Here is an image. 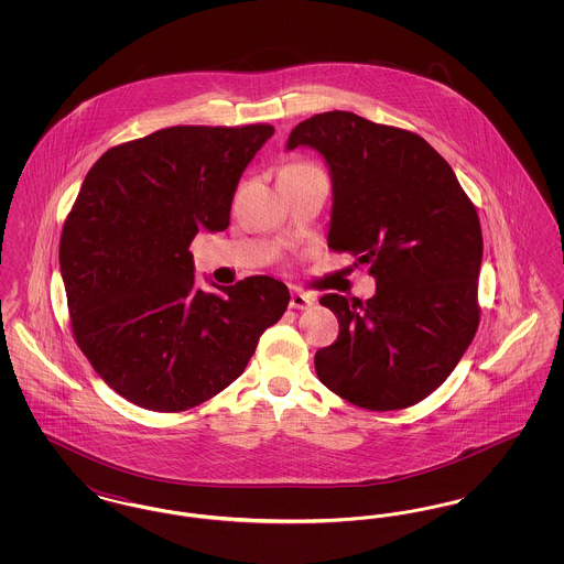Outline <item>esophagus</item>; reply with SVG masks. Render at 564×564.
Returning a JSON list of instances; mask_svg holds the SVG:
<instances>
[{"mask_svg":"<svg viewBox=\"0 0 564 564\" xmlns=\"http://www.w3.org/2000/svg\"><path fill=\"white\" fill-rule=\"evenodd\" d=\"M315 304V297L313 295L304 294V292H292V297H290V308H295V311H304V308H308V306H313Z\"/></svg>","mask_w":564,"mask_h":564,"instance_id":"1","label":"esophagus"}]
</instances>
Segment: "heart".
<instances>
[{
	"label": "heart",
	"instance_id": "1",
	"mask_svg": "<svg viewBox=\"0 0 564 564\" xmlns=\"http://www.w3.org/2000/svg\"><path fill=\"white\" fill-rule=\"evenodd\" d=\"M294 166H311V164H290L288 169H294Z\"/></svg>",
	"mask_w": 564,
	"mask_h": 564
}]
</instances>
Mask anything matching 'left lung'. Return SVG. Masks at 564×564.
Listing matches in <instances>:
<instances>
[{
	"mask_svg": "<svg viewBox=\"0 0 564 564\" xmlns=\"http://www.w3.org/2000/svg\"><path fill=\"white\" fill-rule=\"evenodd\" d=\"M313 148L332 177L327 245L366 264L376 294L323 295L338 340L315 355L323 384L368 410L425 400L455 370L478 323L482 228L455 171L416 133L325 111L288 150Z\"/></svg>",
	"mask_w": 564,
	"mask_h": 564,
	"instance_id": "1",
	"label": "left lung"
}]
</instances>
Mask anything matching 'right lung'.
<instances>
[{
    "instance_id": "right-lung-1",
    "label": "right lung",
    "mask_w": 564,
    "mask_h": 564,
    "mask_svg": "<svg viewBox=\"0 0 564 564\" xmlns=\"http://www.w3.org/2000/svg\"><path fill=\"white\" fill-rule=\"evenodd\" d=\"M270 124L169 127L108 150L63 226L58 264L72 329L109 387L139 408L182 412L242 375L290 290L272 276L203 292L189 242L221 232Z\"/></svg>"
}]
</instances>
